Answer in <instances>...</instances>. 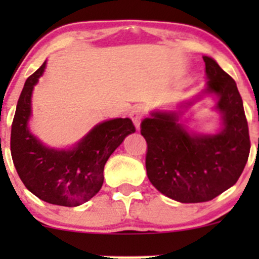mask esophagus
<instances>
[{
	"label": "esophagus",
	"instance_id": "obj_1",
	"mask_svg": "<svg viewBox=\"0 0 259 259\" xmlns=\"http://www.w3.org/2000/svg\"><path fill=\"white\" fill-rule=\"evenodd\" d=\"M130 117H132V120H133V122H134L135 127L139 130L140 129V122H142L143 117H144V109H143L142 106H137V108H134L132 111H130Z\"/></svg>",
	"mask_w": 259,
	"mask_h": 259
}]
</instances>
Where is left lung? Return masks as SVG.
I'll return each mask as SVG.
<instances>
[{
    "label": "left lung",
    "instance_id": "left-lung-1",
    "mask_svg": "<svg viewBox=\"0 0 259 259\" xmlns=\"http://www.w3.org/2000/svg\"><path fill=\"white\" fill-rule=\"evenodd\" d=\"M208 82L205 94L218 96L223 129L214 135H190L179 122L180 113L151 114L140 124L148 150L146 174L170 199L202 203L234 185L247 164L249 132L236 81L211 57L203 56Z\"/></svg>",
    "mask_w": 259,
    "mask_h": 259
}]
</instances>
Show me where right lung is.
<instances>
[{"instance_id":"1","label":"right lung","mask_w":259,"mask_h":259,"mask_svg":"<svg viewBox=\"0 0 259 259\" xmlns=\"http://www.w3.org/2000/svg\"><path fill=\"white\" fill-rule=\"evenodd\" d=\"M46 61L23 86L11 129V155L18 177L32 194L50 204L76 207L98 194L104 183V166L125 137L135 133L133 121L113 119L96 125L69 150L48 148L27 126L31 95Z\"/></svg>"}]
</instances>
